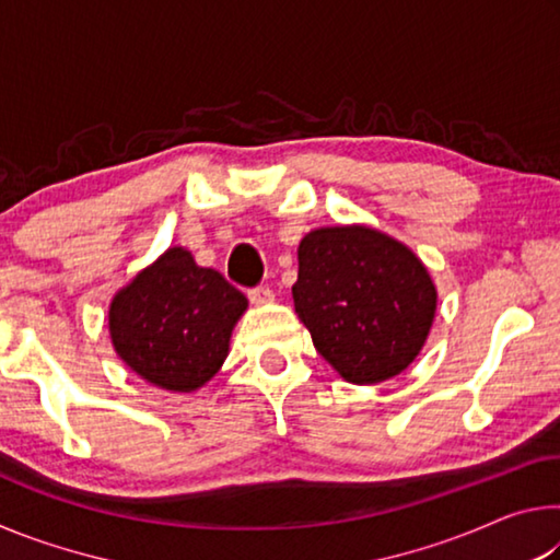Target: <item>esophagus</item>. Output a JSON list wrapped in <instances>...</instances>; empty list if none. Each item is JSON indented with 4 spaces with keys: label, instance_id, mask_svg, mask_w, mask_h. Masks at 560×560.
Segmentation results:
<instances>
[{
    "label": "esophagus",
    "instance_id": "obj_1",
    "mask_svg": "<svg viewBox=\"0 0 560 560\" xmlns=\"http://www.w3.org/2000/svg\"><path fill=\"white\" fill-rule=\"evenodd\" d=\"M249 301L254 303V306H264V303H271L273 301V291L269 287L249 289Z\"/></svg>",
    "mask_w": 560,
    "mask_h": 560
}]
</instances>
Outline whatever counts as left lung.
I'll return each instance as SVG.
<instances>
[{
  "label": "left lung",
  "instance_id": "obj_1",
  "mask_svg": "<svg viewBox=\"0 0 560 560\" xmlns=\"http://www.w3.org/2000/svg\"><path fill=\"white\" fill-rule=\"evenodd\" d=\"M291 293L318 353L355 385L400 375L438 311V289L412 249L360 224L303 236Z\"/></svg>",
  "mask_w": 560,
  "mask_h": 560
}]
</instances>
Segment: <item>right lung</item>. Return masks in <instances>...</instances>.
<instances>
[{
  "label": "right lung",
  "instance_id": "obj_1",
  "mask_svg": "<svg viewBox=\"0 0 560 560\" xmlns=\"http://www.w3.org/2000/svg\"><path fill=\"white\" fill-rule=\"evenodd\" d=\"M244 311L240 289L173 246L113 296L108 328L130 371L163 390L192 393L222 368Z\"/></svg>",
  "mask_w": 560,
  "mask_h": 560
}]
</instances>
